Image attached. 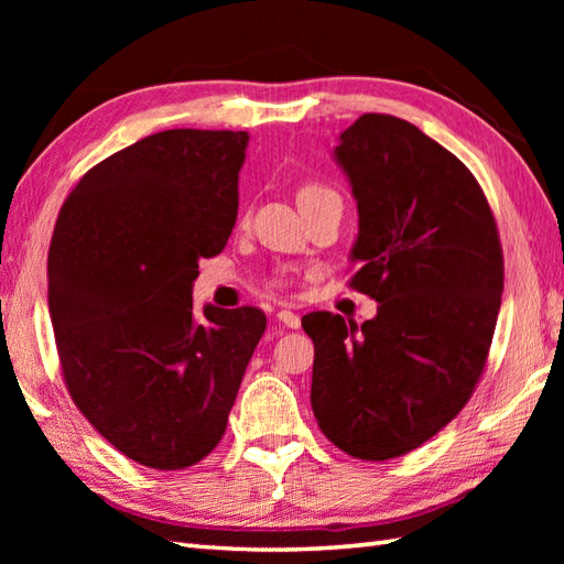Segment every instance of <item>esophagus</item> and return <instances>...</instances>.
<instances>
[{"label": "esophagus", "mask_w": 564, "mask_h": 564, "mask_svg": "<svg viewBox=\"0 0 564 564\" xmlns=\"http://www.w3.org/2000/svg\"><path fill=\"white\" fill-rule=\"evenodd\" d=\"M279 322L281 325H285V327H291V329H297L301 327V317H297L295 313H291V310H279Z\"/></svg>", "instance_id": "1"}]
</instances>
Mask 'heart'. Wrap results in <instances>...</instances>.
Wrapping results in <instances>:
<instances>
[{
    "label": "heart",
    "mask_w": 564,
    "mask_h": 564,
    "mask_svg": "<svg viewBox=\"0 0 564 564\" xmlns=\"http://www.w3.org/2000/svg\"><path fill=\"white\" fill-rule=\"evenodd\" d=\"M325 194H332V188L322 186V184H305V186H301V191H297V206H305V203L315 200Z\"/></svg>",
    "instance_id": "heart-1"
}]
</instances>
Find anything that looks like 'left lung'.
Masks as SVG:
<instances>
[{
    "instance_id": "obj_1",
    "label": "left lung",
    "mask_w": 564,
    "mask_h": 564,
    "mask_svg": "<svg viewBox=\"0 0 564 564\" xmlns=\"http://www.w3.org/2000/svg\"><path fill=\"white\" fill-rule=\"evenodd\" d=\"M358 237L349 285L378 301L361 327L310 313L313 412L334 446L388 460L422 446L470 400L505 291L492 208L473 172L388 113H364L334 150Z\"/></svg>"
}]
</instances>
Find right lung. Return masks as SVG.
I'll return each instance as SVG.
<instances>
[{"label": "right lung", "mask_w": 564, "mask_h": 564, "mask_svg": "<svg viewBox=\"0 0 564 564\" xmlns=\"http://www.w3.org/2000/svg\"><path fill=\"white\" fill-rule=\"evenodd\" d=\"M245 130L174 128L118 150L79 178L47 251L65 386L89 424L154 470L218 446L267 329L259 307L194 313L198 261L237 220Z\"/></svg>", "instance_id": "1"}]
</instances>
